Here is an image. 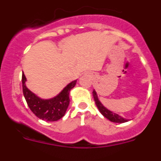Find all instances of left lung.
I'll return each instance as SVG.
<instances>
[{
    "label": "left lung",
    "instance_id": "8db88e82",
    "mask_svg": "<svg viewBox=\"0 0 161 161\" xmlns=\"http://www.w3.org/2000/svg\"><path fill=\"white\" fill-rule=\"evenodd\" d=\"M93 98H94L95 103H96V106H97L98 109H99V111L101 112L102 115H103L104 117H106V119H109V121H111L113 123H126V122H128V119H125V118L122 117L120 115H119L118 114H115L114 112L110 111L108 109H106L105 106L101 103V102L98 99L97 94L96 91L93 89Z\"/></svg>",
    "mask_w": 161,
    "mask_h": 161
}]
</instances>
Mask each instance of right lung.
<instances>
[{"instance_id": "obj_1", "label": "right lung", "mask_w": 161, "mask_h": 161, "mask_svg": "<svg viewBox=\"0 0 161 161\" xmlns=\"http://www.w3.org/2000/svg\"><path fill=\"white\" fill-rule=\"evenodd\" d=\"M22 91L25 99L31 111L40 119L47 122H54L64 117L69 105V93L76 85V80H73L61 91L57 96L50 99H42L32 93L25 86V78L22 74Z\"/></svg>"}]
</instances>
